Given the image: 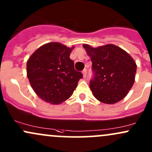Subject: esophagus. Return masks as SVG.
Instances as JSON below:
<instances>
[{
  "instance_id": "obj_1",
  "label": "esophagus",
  "mask_w": 152,
  "mask_h": 152,
  "mask_svg": "<svg viewBox=\"0 0 152 152\" xmlns=\"http://www.w3.org/2000/svg\"><path fill=\"white\" fill-rule=\"evenodd\" d=\"M82 73H83V76H84V78L86 77V73H87V71H86V69H84V71H82Z\"/></svg>"
}]
</instances>
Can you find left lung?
Returning <instances> with one entry per match:
<instances>
[{"label": "left lung", "mask_w": 152, "mask_h": 152, "mask_svg": "<svg viewBox=\"0 0 152 152\" xmlns=\"http://www.w3.org/2000/svg\"><path fill=\"white\" fill-rule=\"evenodd\" d=\"M91 58L93 76L90 89L96 99L114 104L123 99L133 86L136 62L128 53L114 45L91 48L83 45Z\"/></svg>", "instance_id": "left-lung-1"}]
</instances>
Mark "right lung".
Segmentation results:
<instances>
[{
    "label": "right lung",
    "mask_w": 152,
    "mask_h": 152,
    "mask_svg": "<svg viewBox=\"0 0 152 152\" xmlns=\"http://www.w3.org/2000/svg\"><path fill=\"white\" fill-rule=\"evenodd\" d=\"M72 48L50 42L38 48L26 63L27 78L38 96L58 104L68 99L83 74L69 58Z\"/></svg>",
    "instance_id": "add662e5"
}]
</instances>
